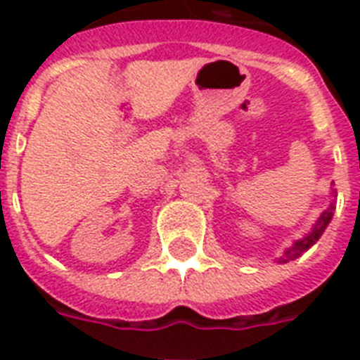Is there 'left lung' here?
Instances as JSON below:
<instances>
[{"mask_svg": "<svg viewBox=\"0 0 360 360\" xmlns=\"http://www.w3.org/2000/svg\"><path fill=\"white\" fill-rule=\"evenodd\" d=\"M333 194H335V192H333ZM333 214H335V200H333V203H330L329 207L325 209L323 213L319 214V219L316 220V224H314V228L308 231L307 236L302 237V239L295 240V243H293L290 248H285L282 256L276 257V259H278V263L293 262V259H297V257L301 256L302 252H307L310 246L316 245L319 237H321V233L325 231V228H327L330 220H333Z\"/></svg>", "mask_w": 360, "mask_h": 360, "instance_id": "obj_1", "label": "left lung"}]
</instances>
